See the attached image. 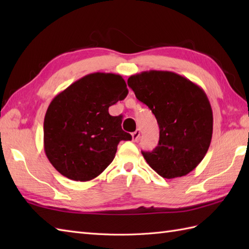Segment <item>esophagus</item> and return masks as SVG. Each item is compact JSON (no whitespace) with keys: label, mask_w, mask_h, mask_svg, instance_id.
<instances>
[{"label":"esophagus","mask_w":249,"mask_h":249,"mask_svg":"<svg viewBox=\"0 0 249 249\" xmlns=\"http://www.w3.org/2000/svg\"><path fill=\"white\" fill-rule=\"evenodd\" d=\"M139 137H140V130L139 129H137L136 131H134L133 134H131V138H133V141L138 140Z\"/></svg>","instance_id":"1"}]
</instances>
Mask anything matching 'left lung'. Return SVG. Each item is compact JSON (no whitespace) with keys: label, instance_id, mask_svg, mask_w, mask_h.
<instances>
[{"label":"left lung","instance_id":"left-lung-1","mask_svg":"<svg viewBox=\"0 0 249 249\" xmlns=\"http://www.w3.org/2000/svg\"><path fill=\"white\" fill-rule=\"evenodd\" d=\"M128 87L145 104L160 126V141L144 160L160 177H184L197 167L209 150L213 112L204 91L172 71H150L130 76Z\"/></svg>","mask_w":249,"mask_h":249}]
</instances>
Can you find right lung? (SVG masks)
Wrapping results in <instances>:
<instances>
[{
	"label": "right lung",
	"instance_id": "add662e5",
	"mask_svg": "<svg viewBox=\"0 0 249 249\" xmlns=\"http://www.w3.org/2000/svg\"><path fill=\"white\" fill-rule=\"evenodd\" d=\"M127 94L122 76L94 72L52 99L44 121V147L62 176L91 181L112 162L119 142L131 140L122 129L121 116L108 111Z\"/></svg>",
	"mask_w": 249,
	"mask_h": 249
}]
</instances>
